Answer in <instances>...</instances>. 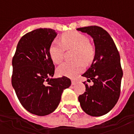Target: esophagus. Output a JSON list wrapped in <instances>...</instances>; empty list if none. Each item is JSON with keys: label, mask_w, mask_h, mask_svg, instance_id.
I'll use <instances>...</instances> for the list:
<instances>
[{"label": "esophagus", "mask_w": 134, "mask_h": 134, "mask_svg": "<svg viewBox=\"0 0 134 134\" xmlns=\"http://www.w3.org/2000/svg\"><path fill=\"white\" fill-rule=\"evenodd\" d=\"M71 82H71V83H72V86H75L77 80H75V79H72V80H71Z\"/></svg>", "instance_id": "esophagus-1"}]
</instances>
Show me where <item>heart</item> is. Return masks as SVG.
I'll list each match as a JSON object with an SVG mask.
<instances>
[{"mask_svg": "<svg viewBox=\"0 0 134 134\" xmlns=\"http://www.w3.org/2000/svg\"><path fill=\"white\" fill-rule=\"evenodd\" d=\"M62 43L54 41L50 44L49 54L54 63H59L63 58L65 48L75 49L73 62H65L58 68V73L60 76L74 78L84 69V63L93 61L95 55L94 47L90 43V40L84 34L76 32H66L61 36ZM82 59V61L81 60Z\"/></svg>", "mask_w": 134, "mask_h": 134, "instance_id": "1", "label": "heart"}]
</instances>
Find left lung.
I'll use <instances>...</instances> for the list:
<instances>
[{
	"instance_id": "obj_1",
	"label": "left lung",
	"mask_w": 134,
	"mask_h": 134,
	"mask_svg": "<svg viewBox=\"0 0 134 134\" xmlns=\"http://www.w3.org/2000/svg\"><path fill=\"white\" fill-rule=\"evenodd\" d=\"M76 30L91 36L95 46L93 63L82 75L93 85L83 82L86 91L78 97V100L87 114L99 117L108 113L119 98L123 75L120 54L110 35L101 27L90 26Z\"/></svg>"
}]
</instances>
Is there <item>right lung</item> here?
I'll return each instance as SVG.
<instances>
[{
    "label": "right lung",
    "instance_id": "add662e5",
    "mask_svg": "<svg viewBox=\"0 0 134 134\" xmlns=\"http://www.w3.org/2000/svg\"><path fill=\"white\" fill-rule=\"evenodd\" d=\"M56 36L54 30L50 28L26 34L19 41L12 59V86L21 105L36 115L53 112L63 90L71 84L66 76L51 78L55 68L48 49Z\"/></svg>",
    "mask_w": 134,
    "mask_h": 134
}]
</instances>
